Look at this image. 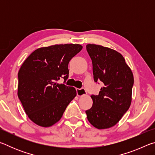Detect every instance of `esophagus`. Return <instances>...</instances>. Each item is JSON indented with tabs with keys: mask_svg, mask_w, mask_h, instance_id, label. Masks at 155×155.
<instances>
[{
	"mask_svg": "<svg viewBox=\"0 0 155 155\" xmlns=\"http://www.w3.org/2000/svg\"><path fill=\"white\" fill-rule=\"evenodd\" d=\"M77 94L78 96H82L85 95L87 92H86L84 88H81V89H77Z\"/></svg>",
	"mask_w": 155,
	"mask_h": 155,
	"instance_id": "esophagus-1",
	"label": "esophagus"
}]
</instances>
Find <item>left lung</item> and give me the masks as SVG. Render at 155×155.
<instances>
[{"label": "left lung", "instance_id": "1", "mask_svg": "<svg viewBox=\"0 0 155 155\" xmlns=\"http://www.w3.org/2000/svg\"><path fill=\"white\" fill-rule=\"evenodd\" d=\"M86 49L92 61L94 81H101L103 86L98 95L91 96L92 107L85 113L94 127L108 128L116 124L129 109L133 74L120 52L90 44Z\"/></svg>", "mask_w": 155, "mask_h": 155}]
</instances>
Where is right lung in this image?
I'll return each mask as SVG.
<instances>
[{
    "instance_id": "obj_1",
    "label": "right lung",
    "mask_w": 155,
    "mask_h": 155,
    "mask_svg": "<svg viewBox=\"0 0 155 155\" xmlns=\"http://www.w3.org/2000/svg\"><path fill=\"white\" fill-rule=\"evenodd\" d=\"M83 48L80 44H56L33 51L18 72V96L25 113L38 126L49 127L61 118L77 96L73 87L57 83L69 74L68 64Z\"/></svg>"
}]
</instances>
